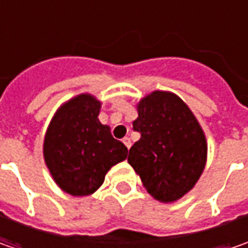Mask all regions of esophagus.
I'll use <instances>...</instances> for the list:
<instances>
[{
  "label": "esophagus",
  "instance_id": "1",
  "mask_svg": "<svg viewBox=\"0 0 248 248\" xmlns=\"http://www.w3.org/2000/svg\"><path fill=\"white\" fill-rule=\"evenodd\" d=\"M123 143H124V145H125L128 149L131 148V139H129L128 137H125V138L123 139Z\"/></svg>",
  "mask_w": 248,
  "mask_h": 248
}]
</instances>
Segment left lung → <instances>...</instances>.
I'll list each match as a JSON object with an SVG mask.
<instances>
[{
    "label": "left lung",
    "instance_id": "obj_1",
    "mask_svg": "<svg viewBox=\"0 0 248 248\" xmlns=\"http://www.w3.org/2000/svg\"><path fill=\"white\" fill-rule=\"evenodd\" d=\"M132 128L140 139L129 149L128 163L146 190L166 203L181 199L199 181L207 157L193 113L174 93L156 91L140 100Z\"/></svg>",
    "mask_w": 248,
    "mask_h": 248
}]
</instances>
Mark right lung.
Returning <instances> with one entry per match:
<instances>
[{
	"label": "right lung",
	"mask_w": 248,
	"mask_h": 248,
	"mask_svg": "<svg viewBox=\"0 0 248 248\" xmlns=\"http://www.w3.org/2000/svg\"><path fill=\"white\" fill-rule=\"evenodd\" d=\"M99 109L93 96L78 95L56 111L46 131L45 163L69 195L93 193L110 168L127 157L128 149L100 124Z\"/></svg>",
	"instance_id": "right-lung-1"
}]
</instances>
